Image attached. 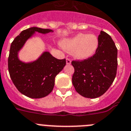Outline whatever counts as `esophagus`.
<instances>
[{
  "mask_svg": "<svg viewBox=\"0 0 131 131\" xmlns=\"http://www.w3.org/2000/svg\"><path fill=\"white\" fill-rule=\"evenodd\" d=\"M66 62H67V64H71V61H70V59H66Z\"/></svg>",
  "mask_w": 131,
  "mask_h": 131,
  "instance_id": "esophagus-1",
  "label": "esophagus"
}]
</instances>
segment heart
I'll return each instance as SVG.
<instances>
[{"label": "heart", "instance_id": "1", "mask_svg": "<svg viewBox=\"0 0 131 131\" xmlns=\"http://www.w3.org/2000/svg\"><path fill=\"white\" fill-rule=\"evenodd\" d=\"M61 46L67 51L73 52L76 59L86 60L95 53L99 46V39L94 34L80 33L62 41Z\"/></svg>", "mask_w": 131, "mask_h": 131}]
</instances>
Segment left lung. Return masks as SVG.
Wrapping results in <instances>:
<instances>
[{
  "label": "left lung",
  "instance_id": "1",
  "mask_svg": "<svg viewBox=\"0 0 131 131\" xmlns=\"http://www.w3.org/2000/svg\"><path fill=\"white\" fill-rule=\"evenodd\" d=\"M99 46L92 57L72 61L74 68L72 84L77 92L88 98L103 95L114 81L117 69V49L111 36L101 31Z\"/></svg>",
  "mask_w": 131,
  "mask_h": 131
}]
</instances>
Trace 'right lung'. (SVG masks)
<instances>
[{
	"mask_svg": "<svg viewBox=\"0 0 131 131\" xmlns=\"http://www.w3.org/2000/svg\"><path fill=\"white\" fill-rule=\"evenodd\" d=\"M36 32L46 34L50 29L32 27L21 31L11 43L8 65L10 78L20 93L30 98H41L51 92L54 78L66 65V59H57L48 51L31 62L20 60L18 53Z\"/></svg>",
	"mask_w": 131,
	"mask_h": 131,
	"instance_id": "1",
	"label": "right lung"
}]
</instances>
